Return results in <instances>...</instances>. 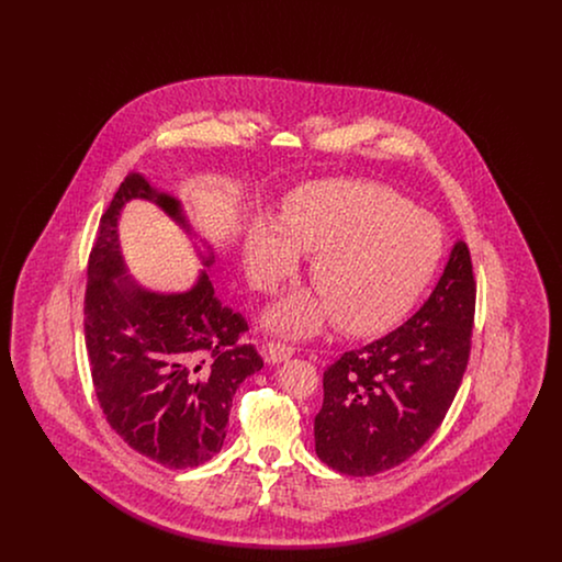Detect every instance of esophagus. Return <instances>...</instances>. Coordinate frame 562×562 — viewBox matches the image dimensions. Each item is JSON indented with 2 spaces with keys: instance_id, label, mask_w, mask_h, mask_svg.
Wrapping results in <instances>:
<instances>
[{
  "instance_id": "1",
  "label": "esophagus",
  "mask_w": 562,
  "mask_h": 562,
  "mask_svg": "<svg viewBox=\"0 0 562 562\" xmlns=\"http://www.w3.org/2000/svg\"><path fill=\"white\" fill-rule=\"evenodd\" d=\"M293 353V348L282 346V344H273V341L266 344V346L261 348V356L266 358V362H269V364H280V362L289 360Z\"/></svg>"
}]
</instances>
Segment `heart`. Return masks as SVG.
I'll use <instances>...</instances> for the list:
<instances>
[{
    "mask_svg": "<svg viewBox=\"0 0 562 562\" xmlns=\"http://www.w3.org/2000/svg\"><path fill=\"white\" fill-rule=\"evenodd\" d=\"M430 236H427V232ZM314 293L278 301L269 328L307 337L330 318L349 335H373L396 321L426 286L438 261L436 223L392 189L362 181H322L296 191L276 225L255 223L241 266L259 291L293 273L296 255H311Z\"/></svg>",
    "mask_w": 562,
    "mask_h": 562,
    "instance_id": "1",
    "label": "heart"
}]
</instances>
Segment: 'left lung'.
<instances>
[{"mask_svg":"<svg viewBox=\"0 0 562 562\" xmlns=\"http://www.w3.org/2000/svg\"><path fill=\"white\" fill-rule=\"evenodd\" d=\"M476 282L457 240L415 316L324 371L316 454L348 476H374L417 453L442 424L468 367Z\"/></svg>","mask_w":562,"mask_h":562,"instance_id":"8db88e82","label":"left lung"}]
</instances>
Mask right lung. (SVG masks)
Segmentation results:
<instances>
[{
    "label": "right lung",
    "mask_w": 562,
    "mask_h": 562,
    "mask_svg": "<svg viewBox=\"0 0 562 562\" xmlns=\"http://www.w3.org/2000/svg\"><path fill=\"white\" fill-rule=\"evenodd\" d=\"M133 199L151 201L194 240L205 266L183 294H158L127 273L119 216ZM213 246L200 238L183 202L131 172L101 216L88 261L83 333L92 383L109 426L136 453L186 470L221 451L241 381L261 371L240 314L214 294Z\"/></svg>",
    "instance_id": "add662e5"
}]
</instances>
